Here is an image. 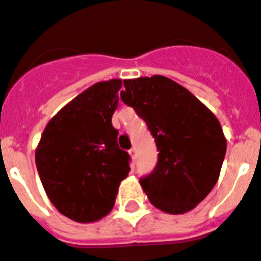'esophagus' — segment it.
Instances as JSON below:
<instances>
[{
  "instance_id": "esophagus-1",
  "label": "esophagus",
  "mask_w": 261,
  "mask_h": 261,
  "mask_svg": "<svg viewBox=\"0 0 261 261\" xmlns=\"http://www.w3.org/2000/svg\"><path fill=\"white\" fill-rule=\"evenodd\" d=\"M128 154H130L131 159H133V161H135V158H137V150H135V148H131V150L128 151Z\"/></svg>"
}]
</instances>
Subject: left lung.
Listing matches in <instances>:
<instances>
[{
	"label": "left lung",
	"mask_w": 261,
	"mask_h": 261,
	"mask_svg": "<svg viewBox=\"0 0 261 261\" xmlns=\"http://www.w3.org/2000/svg\"><path fill=\"white\" fill-rule=\"evenodd\" d=\"M120 99L146 122L158 162L141 178L148 200L178 215L195 208L219 179L227 141L218 118L187 89L163 75L124 80Z\"/></svg>",
	"instance_id": "left-lung-1"
}]
</instances>
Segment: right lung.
Listing matches in <instances>:
<instances>
[{"instance_id": "right-lung-1", "label": "right lung", "mask_w": 261, "mask_h": 261, "mask_svg": "<svg viewBox=\"0 0 261 261\" xmlns=\"http://www.w3.org/2000/svg\"><path fill=\"white\" fill-rule=\"evenodd\" d=\"M122 81L98 82L53 117L36 150L46 195L62 215L97 222L113 208L130 155L118 146L111 123Z\"/></svg>"}]
</instances>
